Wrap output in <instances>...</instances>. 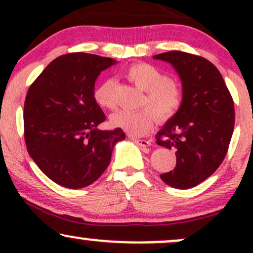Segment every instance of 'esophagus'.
<instances>
[{
    "label": "esophagus",
    "instance_id": "34e87169",
    "mask_svg": "<svg viewBox=\"0 0 253 253\" xmlns=\"http://www.w3.org/2000/svg\"><path fill=\"white\" fill-rule=\"evenodd\" d=\"M130 139H132L133 141H135L136 144L139 145V146H143V147H147V146H151V141L150 140H146V139H139V138H135V136H130Z\"/></svg>",
    "mask_w": 253,
    "mask_h": 253
}]
</instances>
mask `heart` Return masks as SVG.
<instances>
[{"label": "heart", "instance_id": "1", "mask_svg": "<svg viewBox=\"0 0 253 253\" xmlns=\"http://www.w3.org/2000/svg\"><path fill=\"white\" fill-rule=\"evenodd\" d=\"M130 82L144 91L141 103L149 107L138 110H119L110 120L114 126L120 127L134 135H141L149 130L155 123L156 115L159 120H168L176 114L183 98L181 85L170 80L167 72L149 63L133 64L125 71ZM114 78H106L95 89L94 98L97 104L107 109H114L115 100Z\"/></svg>", "mask_w": 253, "mask_h": 253}]
</instances>
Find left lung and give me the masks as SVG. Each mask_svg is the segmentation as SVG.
Returning a JSON list of instances; mask_svg holds the SVG:
<instances>
[{
    "instance_id": "8db88e82",
    "label": "left lung",
    "mask_w": 253,
    "mask_h": 253,
    "mask_svg": "<svg viewBox=\"0 0 253 253\" xmlns=\"http://www.w3.org/2000/svg\"><path fill=\"white\" fill-rule=\"evenodd\" d=\"M170 63L182 81L178 112L157 133V144L175 149L176 167L162 173L164 183L189 189L222 163L234 129V103L219 70L210 60L182 51L156 54Z\"/></svg>"
}]
</instances>
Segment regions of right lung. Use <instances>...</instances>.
<instances>
[{"label": "right lung", "instance_id": "right-lung-1", "mask_svg": "<svg viewBox=\"0 0 253 253\" xmlns=\"http://www.w3.org/2000/svg\"><path fill=\"white\" fill-rule=\"evenodd\" d=\"M96 54H63L31 84L24 107L28 153L48 178L69 189L94 183L110 163L121 128L101 130L106 115L94 98L95 81L115 64Z\"/></svg>", "mask_w": 253, "mask_h": 253}]
</instances>
